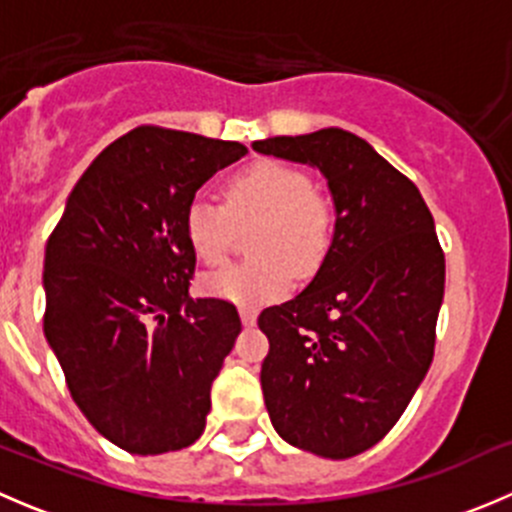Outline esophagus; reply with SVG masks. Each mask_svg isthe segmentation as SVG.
Returning <instances> with one entry per match:
<instances>
[{"mask_svg":"<svg viewBox=\"0 0 512 512\" xmlns=\"http://www.w3.org/2000/svg\"><path fill=\"white\" fill-rule=\"evenodd\" d=\"M240 319H242V324H245V327H252V324L257 322V312H255V309L242 307L240 309Z\"/></svg>","mask_w":512,"mask_h":512,"instance_id":"obj_1","label":"esophagus"}]
</instances>
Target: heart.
Here are the masks:
<instances>
[{
    "label": "heart",
    "instance_id": "1",
    "mask_svg": "<svg viewBox=\"0 0 512 512\" xmlns=\"http://www.w3.org/2000/svg\"><path fill=\"white\" fill-rule=\"evenodd\" d=\"M257 220L250 240L255 260L203 275L208 297L240 307H260L285 297L294 277L322 265L334 232V210L314 190L312 178L280 160H255L225 185V208L208 195H195L183 215L190 250L205 265L225 260L232 223Z\"/></svg>",
    "mask_w": 512,
    "mask_h": 512
}]
</instances>
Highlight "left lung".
<instances>
[{
  "mask_svg": "<svg viewBox=\"0 0 512 512\" xmlns=\"http://www.w3.org/2000/svg\"><path fill=\"white\" fill-rule=\"evenodd\" d=\"M317 168L334 235L317 275L262 309L260 381L272 426L314 456L352 458L394 428L433 361L446 260L421 193L342 128L252 143Z\"/></svg>",
  "mask_w": 512,
  "mask_h": 512,
  "instance_id": "left-lung-1",
  "label": "left lung"
}]
</instances>
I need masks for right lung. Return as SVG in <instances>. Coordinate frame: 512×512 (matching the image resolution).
Returning a JSON list of instances; mask_svg holds the SVG:
<instances>
[{
	"label": "right lung",
	"instance_id": "obj_1",
	"mask_svg": "<svg viewBox=\"0 0 512 512\" xmlns=\"http://www.w3.org/2000/svg\"><path fill=\"white\" fill-rule=\"evenodd\" d=\"M242 143L141 126L98 153L44 252V337L91 426L136 456L200 438L240 334L225 299L188 294L190 200Z\"/></svg>",
	"mask_w": 512,
	"mask_h": 512
}]
</instances>
